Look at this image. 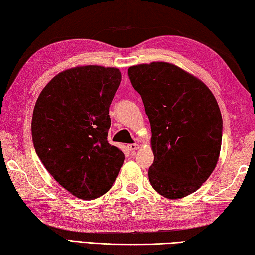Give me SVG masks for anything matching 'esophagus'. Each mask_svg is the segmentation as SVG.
<instances>
[{
  "label": "esophagus",
  "mask_w": 255,
  "mask_h": 255,
  "mask_svg": "<svg viewBox=\"0 0 255 255\" xmlns=\"http://www.w3.org/2000/svg\"><path fill=\"white\" fill-rule=\"evenodd\" d=\"M128 149L130 150V151H135V150L139 149V144H136V143L128 144Z\"/></svg>",
  "instance_id": "esophagus-1"
}]
</instances>
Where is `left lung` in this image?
<instances>
[{
	"label": "left lung",
	"mask_w": 255,
	"mask_h": 255,
	"mask_svg": "<svg viewBox=\"0 0 255 255\" xmlns=\"http://www.w3.org/2000/svg\"><path fill=\"white\" fill-rule=\"evenodd\" d=\"M128 74L151 124V186L170 199L193 194L220 157L223 120L215 97L198 78L168 62L133 66Z\"/></svg>",
	"instance_id": "8db88e82"
}]
</instances>
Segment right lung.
<instances>
[{"label": "right lung", "mask_w": 255, "mask_h": 255, "mask_svg": "<svg viewBox=\"0 0 255 255\" xmlns=\"http://www.w3.org/2000/svg\"><path fill=\"white\" fill-rule=\"evenodd\" d=\"M120 83L118 68L76 67L53 77L35 103V152L55 180L80 199L107 193L123 164L122 151L107 141L109 109Z\"/></svg>", "instance_id": "obj_1"}]
</instances>
